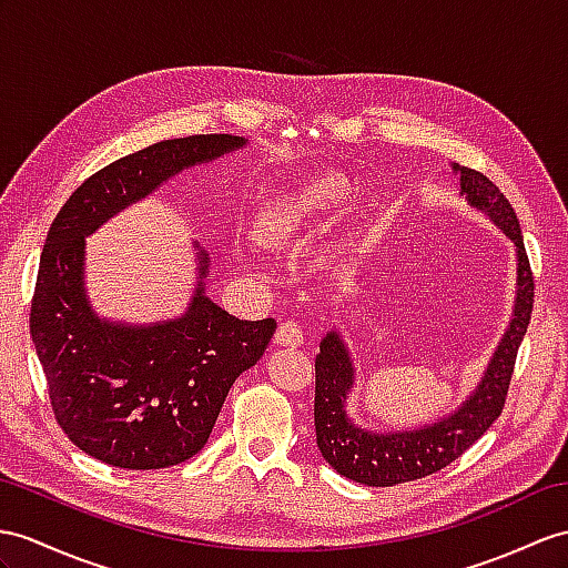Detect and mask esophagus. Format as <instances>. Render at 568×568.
<instances>
[{
    "mask_svg": "<svg viewBox=\"0 0 568 568\" xmlns=\"http://www.w3.org/2000/svg\"><path fill=\"white\" fill-rule=\"evenodd\" d=\"M274 342L280 344V347H288V349H296L303 344V329L298 323L294 321H286L280 327H276V335Z\"/></svg>",
    "mask_w": 568,
    "mask_h": 568,
    "instance_id": "obj_1",
    "label": "esophagus"
}]
</instances>
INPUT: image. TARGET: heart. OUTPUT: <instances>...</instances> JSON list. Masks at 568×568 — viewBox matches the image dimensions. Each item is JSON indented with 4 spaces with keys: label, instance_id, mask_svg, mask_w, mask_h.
<instances>
[{
    "label": "heart",
    "instance_id": "heart-1",
    "mask_svg": "<svg viewBox=\"0 0 568 568\" xmlns=\"http://www.w3.org/2000/svg\"><path fill=\"white\" fill-rule=\"evenodd\" d=\"M349 180L337 171H321L308 178L294 180L262 197L247 224V236L253 243L282 251V247L303 241L332 212L349 200Z\"/></svg>",
    "mask_w": 568,
    "mask_h": 568
}]
</instances>
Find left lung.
Masks as SVG:
<instances>
[{
	"mask_svg": "<svg viewBox=\"0 0 568 568\" xmlns=\"http://www.w3.org/2000/svg\"><path fill=\"white\" fill-rule=\"evenodd\" d=\"M453 171L460 175V195L467 204L487 214L491 224L501 229L516 247L518 276L514 313L487 371L477 388L463 399V405L434 424L409 428V432L407 428L405 432H378V428L371 432L354 424L347 414V399L356 381L352 354L337 329L327 332L321 342V354L315 356L313 414L317 448L332 469L366 487H393V484L422 479L460 458L499 419L508 383L514 376L516 354L528 332L535 284L514 206L487 175L458 163H453Z\"/></svg>",
	"mask_w": 568,
	"mask_h": 568,
	"instance_id": "1",
	"label": "left lung"
}]
</instances>
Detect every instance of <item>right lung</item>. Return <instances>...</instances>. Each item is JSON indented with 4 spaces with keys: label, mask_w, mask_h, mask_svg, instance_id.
Masks as SVG:
<instances>
[{
    "label": "right lung",
    "mask_w": 568,
    "mask_h": 568,
    "mask_svg": "<svg viewBox=\"0 0 568 568\" xmlns=\"http://www.w3.org/2000/svg\"><path fill=\"white\" fill-rule=\"evenodd\" d=\"M247 144L195 134L151 144L84 180L48 231L31 303V337L54 419L91 458L159 469L204 448L243 371L265 354L274 317L239 321L204 294L210 255L197 247V286L173 321L130 325L101 317L84 286L87 236L192 165Z\"/></svg>",
    "instance_id": "right-lung-1"
}]
</instances>
